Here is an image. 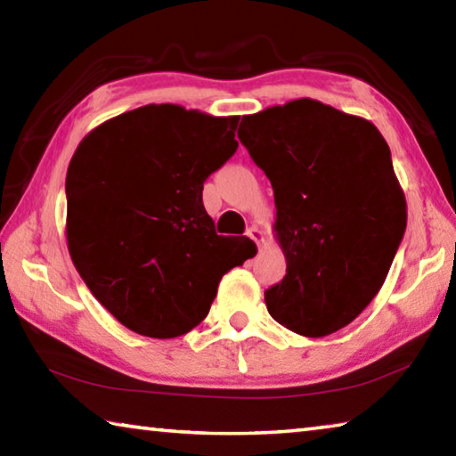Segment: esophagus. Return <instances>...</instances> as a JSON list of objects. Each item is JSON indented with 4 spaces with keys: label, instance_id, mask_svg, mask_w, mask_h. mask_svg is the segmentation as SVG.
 <instances>
[{
    "label": "esophagus",
    "instance_id": "esophagus-1",
    "mask_svg": "<svg viewBox=\"0 0 456 456\" xmlns=\"http://www.w3.org/2000/svg\"><path fill=\"white\" fill-rule=\"evenodd\" d=\"M247 237H251L257 245H261V243L265 241V233L259 227H256V225L249 227V231H247Z\"/></svg>",
    "mask_w": 456,
    "mask_h": 456
}]
</instances>
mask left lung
<instances>
[{
    "mask_svg": "<svg viewBox=\"0 0 456 456\" xmlns=\"http://www.w3.org/2000/svg\"><path fill=\"white\" fill-rule=\"evenodd\" d=\"M237 134L272 181L288 261L267 312L299 336L334 334L380 291L404 237L388 144L370 120L312 98L247 114Z\"/></svg>",
    "mask_w": 456,
    "mask_h": 456,
    "instance_id": "left-lung-1",
    "label": "left lung"
}]
</instances>
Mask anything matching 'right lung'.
Returning a JSON list of instances; mask_svg holds the SVG:
<instances>
[{
    "label": "right lung",
    "instance_id": "1",
    "mask_svg": "<svg viewBox=\"0 0 456 456\" xmlns=\"http://www.w3.org/2000/svg\"><path fill=\"white\" fill-rule=\"evenodd\" d=\"M239 117L146 104L82 138L66 175L72 264L122 326L149 338L191 331L221 277L253 257V241L223 237L203 183L233 157Z\"/></svg>",
    "mask_w": 456,
    "mask_h": 456
}]
</instances>
